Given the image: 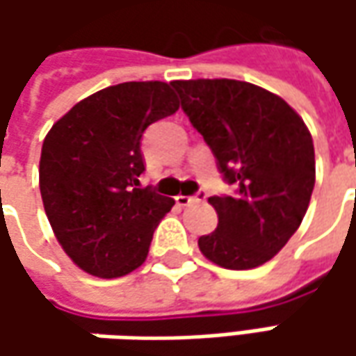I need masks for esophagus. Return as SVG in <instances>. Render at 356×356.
Here are the masks:
<instances>
[{"label": "esophagus", "mask_w": 356, "mask_h": 356, "mask_svg": "<svg viewBox=\"0 0 356 356\" xmlns=\"http://www.w3.org/2000/svg\"><path fill=\"white\" fill-rule=\"evenodd\" d=\"M208 198V192L206 190H200L196 196H176V204L178 206H188V204H194V202H200V200H206Z\"/></svg>", "instance_id": "obj_1"}]
</instances>
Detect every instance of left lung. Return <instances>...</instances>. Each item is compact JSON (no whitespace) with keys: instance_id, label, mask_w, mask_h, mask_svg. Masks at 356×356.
Returning a JSON list of instances; mask_svg holds the SVG:
<instances>
[{"instance_id":"8db88e82","label":"left lung","mask_w":356,"mask_h":356,"mask_svg":"<svg viewBox=\"0 0 356 356\" xmlns=\"http://www.w3.org/2000/svg\"><path fill=\"white\" fill-rule=\"evenodd\" d=\"M182 111L212 148L234 196H212L218 227L200 252L226 269L269 261L301 226L315 186V148L281 97L234 79L172 81Z\"/></svg>"}]
</instances>
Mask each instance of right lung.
<instances>
[{
	"label": "right lung",
	"instance_id": "1",
	"mask_svg": "<svg viewBox=\"0 0 356 356\" xmlns=\"http://www.w3.org/2000/svg\"><path fill=\"white\" fill-rule=\"evenodd\" d=\"M178 106L170 83L130 81L83 99L47 132L41 198L55 238L83 271L113 280L144 264L174 200L138 188L140 140Z\"/></svg>",
	"mask_w": 356,
	"mask_h": 356
}]
</instances>
